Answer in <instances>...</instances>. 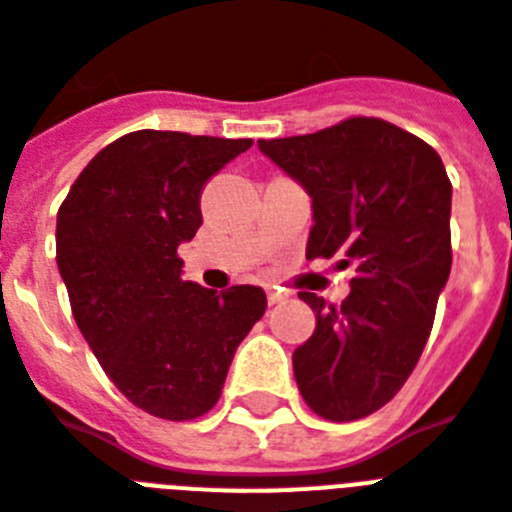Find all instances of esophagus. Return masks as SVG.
<instances>
[{
	"label": "esophagus",
	"instance_id": "34e87169",
	"mask_svg": "<svg viewBox=\"0 0 512 512\" xmlns=\"http://www.w3.org/2000/svg\"><path fill=\"white\" fill-rule=\"evenodd\" d=\"M286 299V294L283 291H276V289H268V304H278Z\"/></svg>",
	"mask_w": 512,
	"mask_h": 512
}]
</instances>
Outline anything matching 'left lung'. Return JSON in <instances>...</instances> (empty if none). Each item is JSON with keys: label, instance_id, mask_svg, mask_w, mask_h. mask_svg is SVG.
<instances>
[{"label": "left lung", "instance_id": "obj_1", "mask_svg": "<svg viewBox=\"0 0 512 512\" xmlns=\"http://www.w3.org/2000/svg\"><path fill=\"white\" fill-rule=\"evenodd\" d=\"M312 197L307 257L354 265L341 304L299 291L315 333L294 351L304 403L328 422L375 414L424 351L453 265L450 179L435 148L377 117L260 140Z\"/></svg>", "mask_w": 512, "mask_h": 512}]
</instances>
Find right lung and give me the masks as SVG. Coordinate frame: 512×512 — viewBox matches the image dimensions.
<instances>
[{
  "label": "right lung",
  "mask_w": 512,
  "mask_h": 512,
  "mask_svg": "<svg viewBox=\"0 0 512 512\" xmlns=\"http://www.w3.org/2000/svg\"><path fill=\"white\" fill-rule=\"evenodd\" d=\"M252 140L137 130L98 150L57 213V265L77 328L137 409L208 414L236 346L265 315L260 286L182 281L176 249L203 226L210 176Z\"/></svg>",
  "instance_id": "right-lung-1"
}]
</instances>
